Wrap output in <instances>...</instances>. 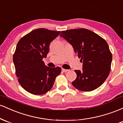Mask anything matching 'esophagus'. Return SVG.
<instances>
[{
  "instance_id": "1",
  "label": "esophagus",
  "mask_w": 123,
  "mask_h": 123,
  "mask_svg": "<svg viewBox=\"0 0 123 123\" xmlns=\"http://www.w3.org/2000/svg\"><path fill=\"white\" fill-rule=\"evenodd\" d=\"M68 70H69L65 69H63V68L62 69V71L63 72H67L68 71Z\"/></svg>"
}]
</instances>
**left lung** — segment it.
I'll return each mask as SVG.
<instances>
[{"label":"left lung","instance_id":"8db88e82","mask_svg":"<svg viewBox=\"0 0 123 123\" xmlns=\"http://www.w3.org/2000/svg\"><path fill=\"white\" fill-rule=\"evenodd\" d=\"M61 37L72 44L83 70H75L77 77L72 84L82 91H91L100 87L109 74L112 54L106 40L94 32L84 28L62 31Z\"/></svg>","mask_w":123,"mask_h":123}]
</instances>
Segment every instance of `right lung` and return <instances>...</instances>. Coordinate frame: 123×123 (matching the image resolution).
<instances>
[{"label": "right lung", "mask_w": 123, "mask_h": 123, "mask_svg": "<svg viewBox=\"0 0 123 123\" xmlns=\"http://www.w3.org/2000/svg\"><path fill=\"white\" fill-rule=\"evenodd\" d=\"M60 31L39 28L23 36L17 45L13 55L15 74L25 90L34 95L47 92L54 85L55 77L61 72L60 67L45 65L49 45Z\"/></svg>", "instance_id": "add662e5"}]
</instances>
